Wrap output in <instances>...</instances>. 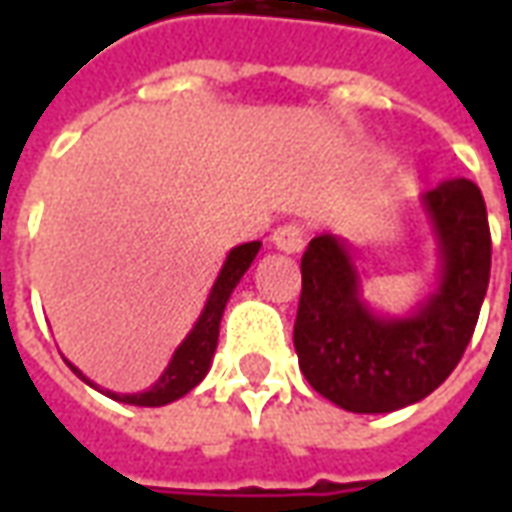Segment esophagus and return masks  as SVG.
<instances>
[{"instance_id": "obj_1", "label": "esophagus", "mask_w": 512, "mask_h": 512, "mask_svg": "<svg viewBox=\"0 0 512 512\" xmlns=\"http://www.w3.org/2000/svg\"><path fill=\"white\" fill-rule=\"evenodd\" d=\"M304 238H307L304 224L288 222V224H279L277 230L271 233V244L277 246L279 252L296 255V252H301V249H304Z\"/></svg>"}]
</instances>
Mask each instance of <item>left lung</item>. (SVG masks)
Returning <instances> with one entry per match:
<instances>
[{"label": "left lung", "mask_w": 512, "mask_h": 512, "mask_svg": "<svg viewBox=\"0 0 512 512\" xmlns=\"http://www.w3.org/2000/svg\"><path fill=\"white\" fill-rule=\"evenodd\" d=\"M439 244V288L406 318L365 304L348 244L312 238L301 257L293 326L299 367L315 392L354 414L397 411L444 384L461 362L491 277V230L480 189L452 178L422 197Z\"/></svg>", "instance_id": "obj_1"}]
</instances>
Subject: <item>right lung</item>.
<instances>
[{
    "instance_id": "add662e5",
    "label": "right lung",
    "mask_w": 512,
    "mask_h": 512,
    "mask_svg": "<svg viewBox=\"0 0 512 512\" xmlns=\"http://www.w3.org/2000/svg\"><path fill=\"white\" fill-rule=\"evenodd\" d=\"M260 252V241H249V244L235 246L233 252L227 255L224 260L222 271H219V277L213 282L211 296L205 301V310L194 323V329L189 332V337L178 345V351L172 354L169 359L167 370L161 373L156 384L150 386L147 392H136V395H115V392H104V395L115 397L120 403H128V406H167L172 400H178L186 392H191L194 386L200 384L205 373H208V367H211L213 351H216V343H219V323H222L224 307H227V301H230V293L233 288L241 282V277L246 274V268L252 266V260ZM68 362V359H65ZM76 376L87 381L82 376V370L79 367H73L68 362ZM90 386H95L93 381H87ZM98 389V386H95Z\"/></svg>"
}]
</instances>
